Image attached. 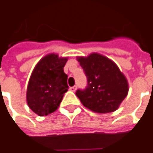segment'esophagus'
Masks as SVG:
<instances>
[{
    "label": "esophagus",
    "instance_id": "obj_1",
    "mask_svg": "<svg viewBox=\"0 0 153 153\" xmlns=\"http://www.w3.org/2000/svg\"><path fill=\"white\" fill-rule=\"evenodd\" d=\"M76 89V86H73V87H70V91H75Z\"/></svg>",
    "mask_w": 153,
    "mask_h": 153
}]
</instances>
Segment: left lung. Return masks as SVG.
I'll return each instance as SVG.
<instances>
[{
	"label": "left lung",
	"mask_w": 153,
	"mask_h": 153,
	"mask_svg": "<svg viewBox=\"0 0 153 153\" xmlns=\"http://www.w3.org/2000/svg\"><path fill=\"white\" fill-rule=\"evenodd\" d=\"M77 61L87 79L86 88L76 91L83 106L98 113L117 110L128 92L127 79L117 66L97 53Z\"/></svg>",
	"instance_id": "obj_1"
}]
</instances>
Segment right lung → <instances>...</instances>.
I'll list each match as a JSON object with an SVG mask.
<instances>
[{"mask_svg":"<svg viewBox=\"0 0 153 153\" xmlns=\"http://www.w3.org/2000/svg\"><path fill=\"white\" fill-rule=\"evenodd\" d=\"M67 58L49 54L36 66L29 80L26 101L31 111L41 117L58 108L64 93L68 91L67 75L64 72Z\"/></svg>","mask_w":153,"mask_h":153,"instance_id":"obj_1","label":"right lung"}]
</instances>
